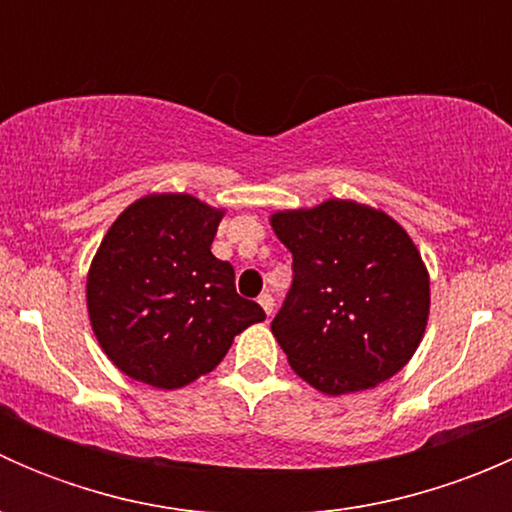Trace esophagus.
<instances>
[{
  "label": "esophagus",
  "mask_w": 512,
  "mask_h": 512,
  "mask_svg": "<svg viewBox=\"0 0 512 512\" xmlns=\"http://www.w3.org/2000/svg\"><path fill=\"white\" fill-rule=\"evenodd\" d=\"M257 302H260V307L265 309V314L267 317H272V309H275V299H272V294H260V299H257Z\"/></svg>",
  "instance_id": "obj_1"
}]
</instances>
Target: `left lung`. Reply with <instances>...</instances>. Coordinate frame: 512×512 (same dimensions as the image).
Listing matches in <instances>:
<instances>
[{
  "label": "left lung",
  "mask_w": 512,
  "mask_h": 512,
  "mask_svg": "<svg viewBox=\"0 0 512 512\" xmlns=\"http://www.w3.org/2000/svg\"><path fill=\"white\" fill-rule=\"evenodd\" d=\"M270 223L292 252V287L272 319L289 366L329 396L404 369L431 307L426 265L404 227L354 200L280 210Z\"/></svg>",
  "instance_id": "left-lung-1"
}]
</instances>
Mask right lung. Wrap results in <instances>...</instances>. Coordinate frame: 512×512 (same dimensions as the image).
<instances>
[{"label":"right lung","mask_w":512,"mask_h":512,"mask_svg":"<svg viewBox=\"0 0 512 512\" xmlns=\"http://www.w3.org/2000/svg\"><path fill=\"white\" fill-rule=\"evenodd\" d=\"M225 210L185 193L128 205L101 240L86 304L108 359L131 379L180 389L223 361L232 339L265 319L210 252Z\"/></svg>","instance_id":"add662e5"}]
</instances>
